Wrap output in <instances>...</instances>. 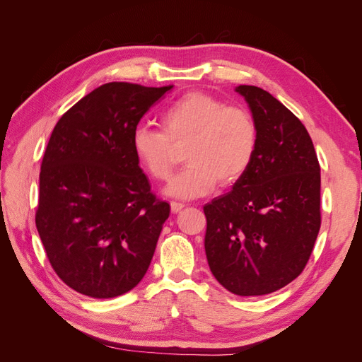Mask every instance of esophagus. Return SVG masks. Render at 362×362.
Returning a JSON list of instances; mask_svg holds the SVG:
<instances>
[{
    "label": "esophagus",
    "mask_w": 362,
    "mask_h": 362,
    "mask_svg": "<svg viewBox=\"0 0 362 362\" xmlns=\"http://www.w3.org/2000/svg\"><path fill=\"white\" fill-rule=\"evenodd\" d=\"M184 206H185V204H182V202H177V201H172V202H170V210H172V213L181 211Z\"/></svg>",
    "instance_id": "34e87169"
}]
</instances>
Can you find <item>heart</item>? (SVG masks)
<instances>
[{
    "label": "heart",
    "mask_w": 362,
    "mask_h": 362,
    "mask_svg": "<svg viewBox=\"0 0 362 362\" xmlns=\"http://www.w3.org/2000/svg\"><path fill=\"white\" fill-rule=\"evenodd\" d=\"M161 129L139 125L131 146L149 177L166 181L173 169L175 146L187 144V166L175 175L168 193L194 199L210 193L216 182L231 185L249 169L257 149V125L249 112L229 107L222 100L190 92L178 98L161 113Z\"/></svg>",
    "instance_id": "1"
}]
</instances>
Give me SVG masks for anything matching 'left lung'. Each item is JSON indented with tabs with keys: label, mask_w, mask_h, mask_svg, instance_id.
<instances>
[{
	"label": "left lung",
	"mask_w": 362,
	"mask_h": 362,
	"mask_svg": "<svg viewBox=\"0 0 362 362\" xmlns=\"http://www.w3.org/2000/svg\"><path fill=\"white\" fill-rule=\"evenodd\" d=\"M257 125V149L233 190L204 206L214 278L238 296L286 287L308 262L320 231V164L308 131L275 96L238 86Z\"/></svg>",
	"instance_id": "left-lung-1"
}]
</instances>
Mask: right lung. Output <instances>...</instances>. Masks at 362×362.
I'll return each mask as SVG.
<instances>
[{"instance_id":"obj_1","label":"right lung","mask_w":362,"mask_h":362,"mask_svg":"<svg viewBox=\"0 0 362 362\" xmlns=\"http://www.w3.org/2000/svg\"><path fill=\"white\" fill-rule=\"evenodd\" d=\"M172 87L103 84L52 129L39 175L36 228L57 276L89 298L133 290L154 257L170 205L151 192L131 137Z\"/></svg>"}]
</instances>
